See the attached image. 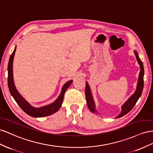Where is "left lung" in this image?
Wrapping results in <instances>:
<instances>
[{
	"label": "left lung",
	"instance_id": "8db88e82",
	"mask_svg": "<svg viewBox=\"0 0 153 153\" xmlns=\"http://www.w3.org/2000/svg\"><path fill=\"white\" fill-rule=\"evenodd\" d=\"M134 53L136 56V58L137 62L140 65V71L139 73L138 79L137 82V89L135 90L134 94L131 96V97L126 101L124 104L122 106V110L119 115H117L115 118H120L123 117L126 114H127L131 110H132L135 104L138 101V99L142 95L143 88V75H144V69H143V65L142 61L140 59L138 54L136 51H134ZM85 95L86 100L87 102V106H88L89 110L94 113H97V111L95 109V104L93 98L92 94L91 92V90L88 82H86V88H85Z\"/></svg>",
	"mask_w": 153,
	"mask_h": 153
}]
</instances>
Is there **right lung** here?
Returning <instances> with one entry per match:
<instances>
[{
  "label": "right lung",
  "mask_w": 153,
  "mask_h": 153,
  "mask_svg": "<svg viewBox=\"0 0 153 153\" xmlns=\"http://www.w3.org/2000/svg\"><path fill=\"white\" fill-rule=\"evenodd\" d=\"M16 47H15L14 51L11 54L10 60H9L8 66H7V72H8V77H7V85L8 88L10 90L11 95L14 98L15 101L18 104V105L21 108L25 113L30 117H43L51 115L53 113L58 111L59 108L62 106L63 103L64 95L65 91L67 88L70 86L72 82V80L67 82L66 83L64 84L62 87V91L59 95L58 97L55 100V101L52 102L51 104H47L46 106H43L40 108H35L26 101V100L22 96L20 93L16 90L14 79H13V59L14 56L15 54Z\"/></svg>",
  "instance_id": "right-lung-1"
}]
</instances>
